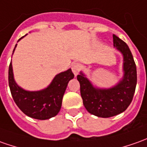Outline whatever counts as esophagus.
Wrapping results in <instances>:
<instances>
[{"label":"esophagus","instance_id":"1","mask_svg":"<svg viewBox=\"0 0 147 147\" xmlns=\"http://www.w3.org/2000/svg\"><path fill=\"white\" fill-rule=\"evenodd\" d=\"M71 70H72V72L74 73V75L75 76H77L79 71H80V65L79 63H73L71 65Z\"/></svg>","mask_w":147,"mask_h":147}]
</instances>
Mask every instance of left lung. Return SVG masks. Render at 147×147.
<instances>
[{
    "label": "left lung",
    "instance_id": "obj_1",
    "mask_svg": "<svg viewBox=\"0 0 147 147\" xmlns=\"http://www.w3.org/2000/svg\"><path fill=\"white\" fill-rule=\"evenodd\" d=\"M113 46L123 55L124 76L110 88H95L84 74L77 76L84 105L88 113L99 117H110L124 112L132 101L137 84L136 64L127 44L115 34Z\"/></svg>",
    "mask_w": 147,
    "mask_h": 147
}]
</instances>
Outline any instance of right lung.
Masks as SVG:
<instances>
[{"instance_id":"1","label":"right lung","mask_w":147,"mask_h":147,"mask_svg":"<svg viewBox=\"0 0 147 147\" xmlns=\"http://www.w3.org/2000/svg\"><path fill=\"white\" fill-rule=\"evenodd\" d=\"M16 47L17 44L13 51ZM73 78L74 74L71 69H68L56 75L47 88L30 92L24 90L16 84L13 79L12 63L9 67V85L13 100L26 115L34 119H49L58 114L67 84Z\"/></svg>"}]
</instances>
